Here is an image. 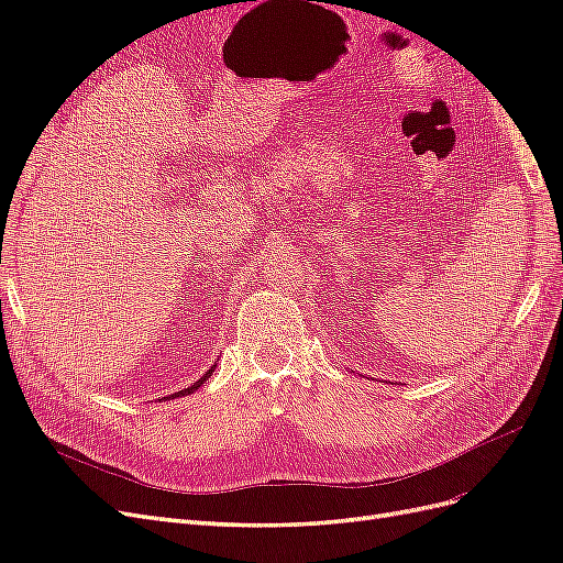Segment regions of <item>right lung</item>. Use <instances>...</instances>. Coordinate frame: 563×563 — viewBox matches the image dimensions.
I'll list each match as a JSON object with an SVG mask.
<instances>
[{"label": "right lung", "instance_id": "add662e5", "mask_svg": "<svg viewBox=\"0 0 563 563\" xmlns=\"http://www.w3.org/2000/svg\"><path fill=\"white\" fill-rule=\"evenodd\" d=\"M213 371H216V364H213V366H211V368H209L207 373H203V376H201V378H199L197 383H192L190 387H185V389L176 391V395H168V397H164V399H176V397H187V395H192V391H195V389H199V387H201L203 383H207V378L211 376V373H213Z\"/></svg>", "mask_w": 563, "mask_h": 563}]
</instances>
